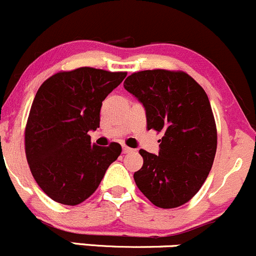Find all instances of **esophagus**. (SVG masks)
<instances>
[{
    "instance_id": "obj_1",
    "label": "esophagus",
    "mask_w": 256,
    "mask_h": 256,
    "mask_svg": "<svg viewBox=\"0 0 256 256\" xmlns=\"http://www.w3.org/2000/svg\"><path fill=\"white\" fill-rule=\"evenodd\" d=\"M122 152H123V154H128V152H133V149H132V148H128V146H122Z\"/></svg>"
}]
</instances>
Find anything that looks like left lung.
Returning a JSON list of instances; mask_svg holds the SVG:
<instances>
[{
    "mask_svg": "<svg viewBox=\"0 0 256 256\" xmlns=\"http://www.w3.org/2000/svg\"><path fill=\"white\" fill-rule=\"evenodd\" d=\"M124 88L146 108V127L162 132L159 155L140 149L134 181L160 208L188 202L206 181L217 150V129L204 90L184 71L132 74Z\"/></svg>",
    "mask_w": 256,
    "mask_h": 256,
    "instance_id": "left-lung-1",
    "label": "left lung"
}]
</instances>
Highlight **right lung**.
Segmentation results:
<instances>
[{"label": "right lung", "instance_id": "right-lung-1", "mask_svg": "<svg viewBox=\"0 0 256 256\" xmlns=\"http://www.w3.org/2000/svg\"><path fill=\"white\" fill-rule=\"evenodd\" d=\"M126 76L78 68L39 88L26 127V155L34 180L55 202L76 206L88 200L120 155L118 143L91 144L88 132L100 127L102 101Z\"/></svg>", "mask_w": 256, "mask_h": 256}]
</instances>
